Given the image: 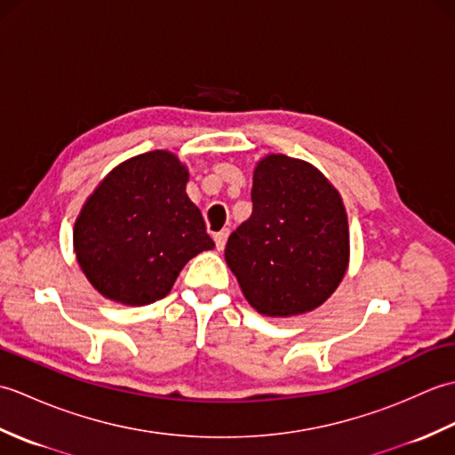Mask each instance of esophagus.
Here are the masks:
<instances>
[{"instance_id":"1","label":"esophagus","mask_w":455,"mask_h":455,"mask_svg":"<svg viewBox=\"0 0 455 455\" xmlns=\"http://www.w3.org/2000/svg\"><path fill=\"white\" fill-rule=\"evenodd\" d=\"M215 244H217V250H222L225 248V244H227V238H228V230L227 228H222V230H219V233H215Z\"/></svg>"}]
</instances>
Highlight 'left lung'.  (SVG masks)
Here are the masks:
<instances>
[{
    "mask_svg": "<svg viewBox=\"0 0 455 455\" xmlns=\"http://www.w3.org/2000/svg\"><path fill=\"white\" fill-rule=\"evenodd\" d=\"M347 254L346 211L323 173L283 154L259 160L252 215L225 248L248 303L266 316L313 311L342 282Z\"/></svg>",
    "mask_w": 455,
    "mask_h": 455,
    "instance_id": "8db88e82",
    "label": "left lung"
}]
</instances>
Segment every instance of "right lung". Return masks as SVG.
<instances>
[{
	"mask_svg": "<svg viewBox=\"0 0 455 455\" xmlns=\"http://www.w3.org/2000/svg\"><path fill=\"white\" fill-rule=\"evenodd\" d=\"M186 183V166L154 150L123 162L93 191L76 220L74 248L103 297L150 305L193 256L215 248Z\"/></svg>",
	"mask_w": 455,
	"mask_h": 455,
	"instance_id": "obj_1",
	"label": "right lung"
}]
</instances>
